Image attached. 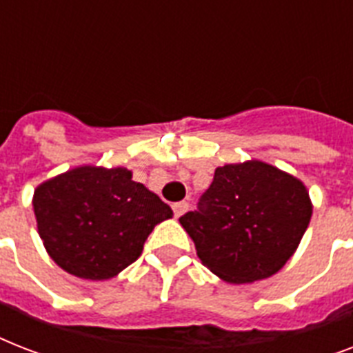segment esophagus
<instances>
[{"label":"esophagus","instance_id":"1","mask_svg":"<svg viewBox=\"0 0 353 353\" xmlns=\"http://www.w3.org/2000/svg\"><path fill=\"white\" fill-rule=\"evenodd\" d=\"M172 209H174V214H176V218H179V216H183L188 210V203L187 201H177V203L172 205Z\"/></svg>","mask_w":353,"mask_h":353}]
</instances>
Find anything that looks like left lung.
Listing matches in <instances>:
<instances>
[{
  "mask_svg": "<svg viewBox=\"0 0 353 353\" xmlns=\"http://www.w3.org/2000/svg\"><path fill=\"white\" fill-rule=\"evenodd\" d=\"M312 218L296 177L262 163L216 168L198 209L179 218L203 265L231 284L274 274L295 252Z\"/></svg>",
  "mask_w": 353,
  "mask_h": 353,
  "instance_id": "obj_1",
  "label": "left lung"
}]
</instances>
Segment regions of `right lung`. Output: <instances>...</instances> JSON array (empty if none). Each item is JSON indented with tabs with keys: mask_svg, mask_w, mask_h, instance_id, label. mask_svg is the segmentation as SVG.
Returning a JSON list of instances; mask_svg holds the SVG:
<instances>
[{
	"mask_svg": "<svg viewBox=\"0 0 353 353\" xmlns=\"http://www.w3.org/2000/svg\"><path fill=\"white\" fill-rule=\"evenodd\" d=\"M38 232L47 252L79 279L106 280L143 252L154 227L174 216L126 168L79 166L36 188Z\"/></svg>",
	"mask_w": 353,
	"mask_h": 353,
	"instance_id": "1",
	"label": "right lung"
}]
</instances>
